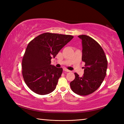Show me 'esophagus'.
I'll return each mask as SVG.
<instances>
[{
  "instance_id": "1",
  "label": "esophagus",
  "mask_w": 124,
  "mask_h": 124,
  "mask_svg": "<svg viewBox=\"0 0 124 124\" xmlns=\"http://www.w3.org/2000/svg\"><path fill=\"white\" fill-rule=\"evenodd\" d=\"M63 70L64 71V72H70V70H67V69H66V68L63 69Z\"/></svg>"
}]
</instances>
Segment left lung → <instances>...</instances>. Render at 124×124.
Wrapping results in <instances>:
<instances>
[{"label":"left lung","instance_id":"1","mask_svg":"<svg viewBox=\"0 0 124 124\" xmlns=\"http://www.w3.org/2000/svg\"><path fill=\"white\" fill-rule=\"evenodd\" d=\"M78 37L82 40V61L85 62L84 73L80 77L75 73V79L70 86L74 93L81 96L90 95L98 89L106 75L108 62L101 45L88 35Z\"/></svg>","mask_w":124,"mask_h":124}]
</instances>
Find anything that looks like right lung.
Returning a JSON list of instances; mask_svg holds the SVG:
<instances>
[{
	"instance_id": "1",
	"label": "right lung",
	"mask_w": 124,
	"mask_h": 124,
	"mask_svg": "<svg viewBox=\"0 0 124 124\" xmlns=\"http://www.w3.org/2000/svg\"><path fill=\"white\" fill-rule=\"evenodd\" d=\"M73 38L70 35L45 33L29 42L22 68L24 82L32 91L44 95L56 89L63 70L51 64V60Z\"/></svg>"
}]
</instances>
